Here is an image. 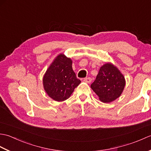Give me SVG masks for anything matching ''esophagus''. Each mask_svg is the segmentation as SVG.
I'll use <instances>...</instances> for the list:
<instances>
[{"instance_id": "obj_1", "label": "esophagus", "mask_w": 151, "mask_h": 151, "mask_svg": "<svg viewBox=\"0 0 151 151\" xmlns=\"http://www.w3.org/2000/svg\"><path fill=\"white\" fill-rule=\"evenodd\" d=\"M83 81L86 82V83H90L91 82V78L90 77H88V78H84V80H83Z\"/></svg>"}]
</instances>
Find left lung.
I'll use <instances>...</instances> for the list:
<instances>
[{"label":"left lung","instance_id":"obj_1","mask_svg":"<svg viewBox=\"0 0 151 151\" xmlns=\"http://www.w3.org/2000/svg\"><path fill=\"white\" fill-rule=\"evenodd\" d=\"M126 82L124 76L116 66L107 62L101 67L91 88L104 103L119 98L123 93Z\"/></svg>","mask_w":151,"mask_h":151}]
</instances>
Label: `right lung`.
<instances>
[{"instance_id": "add662e5", "label": "right lung", "mask_w": 151, "mask_h": 151, "mask_svg": "<svg viewBox=\"0 0 151 151\" xmlns=\"http://www.w3.org/2000/svg\"><path fill=\"white\" fill-rule=\"evenodd\" d=\"M73 61L62 53L58 54L43 78L45 91L53 100L60 102L70 97L81 81L76 78L72 68Z\"/></svg>"}]
</instances>
